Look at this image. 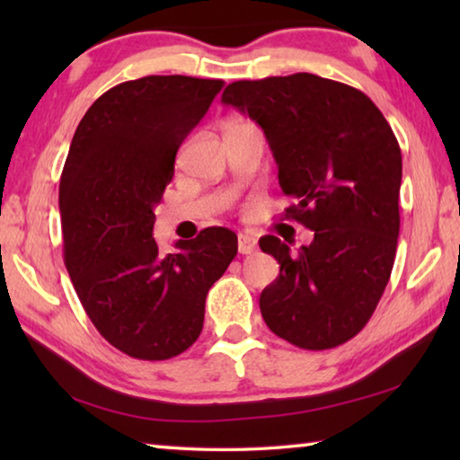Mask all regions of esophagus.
Listing matches in <instances>:
<instances>
[{
  "label": "esophagus",
  "mask_w": 460,
  "mask_h": 460,
  "mask_svg": "<svg viewBox=\"0 0 460 460\" xmlns=\"http://www.w3.org/2000/svg\"><path fill=\"white\" fill-rule=\"evenodd\" d=\"M237 247H239V253H253L255 249H258V239L253 235H249V233H241L239 239H237Z\"/></svg>",
  "instance_id": "34e87169"
}]
</instances>
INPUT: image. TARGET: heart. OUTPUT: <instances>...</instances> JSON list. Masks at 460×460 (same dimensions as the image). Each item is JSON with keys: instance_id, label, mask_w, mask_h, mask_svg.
I'll return each mask as SVG.
<instances>
[{"instance_id": "1", "label": "heart", "mask_w": 460, "mask_h": 460, "mask_svg": "<svg viewBox=\"0 0 460 460\" xmlns=\"http://www.w3.org/2000/svg\"><path fill=\"white\" fill-rule=\"evenodd\" d=\"M235 123H243V121H235Z\"/></svg>"}]
</instances>
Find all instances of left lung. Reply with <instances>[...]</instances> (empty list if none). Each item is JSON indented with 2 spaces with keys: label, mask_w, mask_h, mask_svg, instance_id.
Wrapping results in <instances>:
<instances>
[{
  "label": "left lung",
  "mask_w": 460,
  "mask_h": 460,
  "mask_svg": "<svg viewBox=\"0 0 460 460\" xmlns=\"http://www.w3.org/2000/svg\"><path fill=\"white\" fill-rule=\"evenodd\" d=\"M223 105L266 134L286 208L314 239L290 253L260 239L279 276L260 296L271 332L323 351L359 332L392 274L400 235L402 152L376 103L349 84L310 73L231 83Z\"/></svg>",
  "instance_id": "1"
}]
</instances>
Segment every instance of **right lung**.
Returning a JSON list of instances; mask_svg holds the SVG:
<instances>
[{
	"instance_id": "right-lung-1",
	"label": "right lung",
	"mask_w": 460,
	"mask_h": 460,
	"mask_svg": "<svg viewBox=\"0 0 460 460\" xmlns=\"http://www.w3.org/2000/svg\"><path fill=\"white\" fill-rule=\"evenodd\" d=\"M219 79L144 76L103 93L76 128L60 176L65 263L84 313L121 353L164 361L199 339L205 300L237 255L208 227L162 255L154 208L176 152L223 89Z\"/></svg>"
}]
</instances>
